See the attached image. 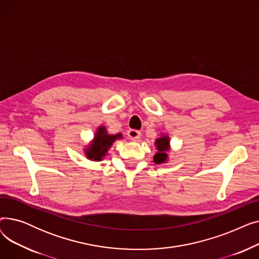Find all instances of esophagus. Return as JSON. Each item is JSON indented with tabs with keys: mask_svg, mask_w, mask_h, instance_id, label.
Wrapping results in <instances>:
<instances>
[{
	"mask_svg": "<svg viewBox=\"0 0 259 259\" xmlns=\"http://www.w3.org/2000/svg\"><path fill=\"white\" fill-rule=\"evenodd\" d=\"M128 137L131 141H138L141 138V132L139 130H130L128 132Z\"/></svg>",
	"mask_w": 259,
	"mask_h": 259,
	"instance_id": "34e87169",
	"label": "esophagus"
}]
</instances>
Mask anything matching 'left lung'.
Instances as JSON below:
<instances>
[{"mask_svg": "<svg viewBox=\"0 0 259 259\" xmlns=\"http://www.w3.org/2000/svg\"><path fill=\"white\" fill-rule=\"evenodd\" d=\"M155 147L157 149V153L153 157V161L155 164H162L167 161L168 154L167 152L170 149V140L168 135H162L161 138L155 141Z\"/></svg>", "mask_w": 259, "mask_h": 259, "instance_id": "1", "label": "left lung"}]
</instances>
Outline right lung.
<instances>
[{"label": "right lung", "instance_id": "obj_1", "mask_svg": "<svg viewBox=\"0 0 259 259\" xmlns=\"http://www.w3.org/2000/svg\"><path fill=\"white\" fill-rule=\"evenodd\" d=\"M120 139H122L121 133H117L115 135L108 134L104 126L99 127L93 141L90 143L88 148L85 149L86 156L91 160H102V158L107 154L109 148L116 140Z\"/></svg>", "mask_w": 259, "mask_h": 259}]
</instances>
